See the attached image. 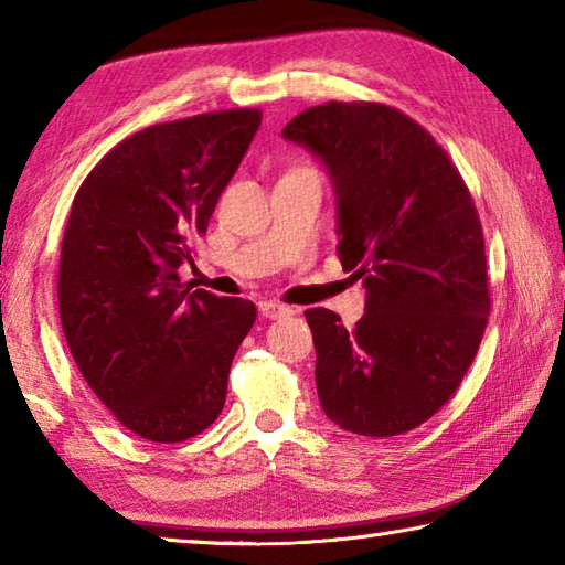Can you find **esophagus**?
Returning <instances> with one entry per match:
<instances>
[{
  "instance_id": "1",
  "label": "esophagus",
  "mask_w": 565,
  "mask_h": 565,
  "mask_svg": "<svg viewBox=\"0 0 565 565\" xmlns=\"http://www.w3.org/2000/svg\"><path fill=\"white\" fill-rule=\"evenodd\" d=\"M259 311H262L264 319H284V317H291V313H296V309H291V306H284V303H276V301L259 303Z\"/></svg>"
}]
</instances>
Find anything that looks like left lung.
Segmentation results:
<instances>
[{"instance_id":"left-lung-1","label":"left lung","mask_w":565,"mask_h":565,"mask_svg":"<svg viewBox=\"0 0 565 565\" xmlns=\"http://www.w3.org/2000/svg\"><path fill=\"white\" fill-rule=\"evenodd\" d=\"M281 134L327 164L339 196L337 254L366 286L353 329L321 306L303 311L323 414L359 436L406 434L456 394L489 321L471 191L431 134L386 104L327 102Z\"/></svg>"}]
</instances>
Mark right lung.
Returning <instances> with one entry per match:
<instances>
[{
  "label": "right lung",
  "mask_w": 565,
  "mask_h": 565,
  "mask_svg": "<svg viewBox=\"0 0 565 565\" xmlns=\"http://www.w3.org/2000/svg\"><path fill=\"white\" fill-rule=\"evenodd\" d=\"M259 124V109H222L141 129L72 202L56 281L64 337L94 396L147 441L214 424L256 321L252 301L191 291L177 269L194 262Z\"/></svg>",
  "instance_id": "obj_1"
}]
</instances>
